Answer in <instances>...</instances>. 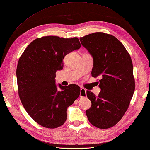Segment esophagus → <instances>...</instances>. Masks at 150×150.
Wrapping results in <instances>:
<instances>
[{"label": "esophagus", "instance_id": "obj_1", "mask_svg": "<svg viewBox=\"0 0 150 150\" xmlns=\"http://www.w3.org/2000/svg\"><path fill=\"white\" fill-rule=\"evenodd\" d=\"M86 90L84 89V88L81 87L80 88V96L81 98H84L86 97Z\"/></svg>", "mask_w": 150, "mask_h": 150}]
</instances>
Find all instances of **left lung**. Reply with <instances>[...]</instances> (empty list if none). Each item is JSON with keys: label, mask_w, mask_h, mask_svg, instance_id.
<instances>
[{"label": "left lung", "mask_w": 150, "mask_h": 150, "mask_svg": "<svg viewBox=\"0 0 150 150\" xmlns=\"http://www.w3.org/2000/svg\"><path fill=\"white\" fill-rule=\"evenodd\" d=\"M80 40L93 57L92 76L101 78L98 96L87 91L92 105L86 115L96 127L110 128L124 115L135 90L131 57L124 45L110 34L96 32Z\"/></svg>", "instance_id": "1"}]
</instances>
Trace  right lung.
Wrapping results in <instances>:
<instances>
[{
    "label": "right lung",
    "instance_id": "1",
    "mask_svg": "<svg viewBox=\"0 0 150 150\" xmlns=\"http://www.w3.org/2000/svg\"><path fill=\"white\" fill-rule=\"evenodd\" d=\"M81 45L77 37L38 38L25 49L18 61V94L26 112L37 124L54 129L67 120V110L78 98L80 88L55 84L56 72L62 70L63 58Z\"/></svg>",
    "mask_w": 150,
    "mask_h": 150
}]
</instances>
